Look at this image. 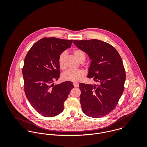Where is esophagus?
<instances>
[{
  "label": "esophagus",
  "instance_id": "esophagus-1",
  "mask_svg": "<svg viewBox=\"0 0 147 147\" xmlns=\"http://www.w3.org/2000/svg\"><path fill=\"white\" fill-rule=\"evenodd\" d=\"M73 85H74V86L75 88H77V87L79 86V84H78V83H73Z\"/></svg>",
  "mask_w": 147,
  "mask_h": 147
}]
</instances>
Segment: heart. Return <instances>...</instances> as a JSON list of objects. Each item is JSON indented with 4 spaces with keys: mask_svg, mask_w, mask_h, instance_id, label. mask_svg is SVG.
<instances>
[{
    "mask_svg": "<svg viewBox=\"0 0 147 147\" xmlns=\"http://www.w3.org/2000/svg\"><path fill=\"white\" fill-rule=\"evenodd\" d=\"M74 57L80 62H84L85 59V55L84 51L80 49H75L72 51ZM66 53L65 52L62 53L58 58V64L59 68L62 69H65V58ZM85 76V72L83 70H73L70 69L63 74V78L65 80L69 81L74 83H78L80 82Z\"/></svg>",
    "mask_w": 147,
    "mask_h": 147,
    "instance_id": "heart-1",
    "label": "heart"
}]
</instances>
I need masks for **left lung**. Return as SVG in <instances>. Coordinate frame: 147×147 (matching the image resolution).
<instances>
[{
    "mask_svg": "<svg viewBox=\"0 0 147 147\" xmlns=\"http://www.w3.org/2000/svg\"><path fill=\"white\" fill-rule=\"evenodd\" d=\"M74 43L92 60L88 78L98 83L79 84L82 110L90 117H104L114 109L124 90L126 72L122 59L107 42L94 39Z\"/></svg>",
    "mask_w": 147,
    "mask_h": 147,
    "instance_id": "left-lung-1",
    "label": "left lung"
}]
</instances>
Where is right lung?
I'll return each instance as SVG.
<instances>
[{
  "instance_id": "add662e5",
  "label": "right lung",
  "mask_w": 147,
  "mask_h": 147,
  "mask_svg": "<svg viewBox=\"0 0 147 147\" xmlns=\"http://www.w3.org/2000/svg\"><path fill=\"white\" fill-rule=\"evenodd\" d=\"M72 41L43 38L32 46L25 58L22 68L25 93L33 107L43 117L61 113L64 102L74 87L69 81L53 84L60 76L59 57L71 46Z\"/></svg>"
}]
</instances>
